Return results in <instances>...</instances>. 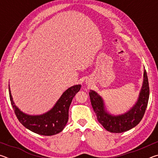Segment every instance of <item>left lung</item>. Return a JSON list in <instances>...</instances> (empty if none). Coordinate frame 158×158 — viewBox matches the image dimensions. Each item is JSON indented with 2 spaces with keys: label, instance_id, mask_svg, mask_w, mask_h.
Wrapping results in <instances>:
<instances>
[{
  "label": "left lung",
  "instance_id": "obj_1",
  "mask_svg": "<svg viewBox=\"0 0 158 158\" xmlns=\"http://www.w3.org/2000/svg\"><path fill=\"white\" fill-rule=\"evenodd\" d=\"M89 96L98 121L106 130L113 133L126 132L139 123L148 105L149 85L146 69L144 70L143 85L138 101L127 113L119 116H112L106 111L103 100L97 93L90 90Z\"/></svg>",
  "mask_w": 158,
  "mask_h": 158
}]
</instances>
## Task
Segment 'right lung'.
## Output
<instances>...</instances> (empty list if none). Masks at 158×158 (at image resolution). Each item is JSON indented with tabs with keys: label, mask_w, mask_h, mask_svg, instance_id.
I'll return each mask as SVG.
<instances>
[{
	"label": "right lung",
	"mask_w": 158,
	"mask_h": 158,
	"mask_svg": "<svg viewBox=\"0 0 158 158\" xmlns=\"http://www.w3.org/2000/svg\"><path fill=\"white\" fill-rule=\"evenodd\" d=\"M81 89V85H73L63 93L55 106L47 113L40 116H30L23 113L15 105L9 86V95L16 116L23 126L36 134L44 136L60 132L68 121L69 107L73 98Z\"/></svg>",
	"instance_id": "add662e5"
}]
</instances>
